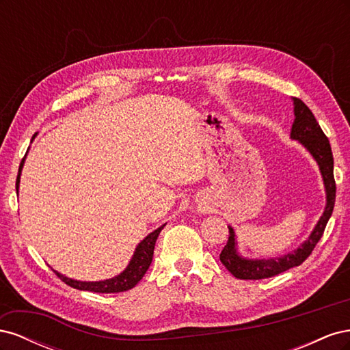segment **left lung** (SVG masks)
Instances as JSON below:
<instances>
[{"label":"left lung","mask_w":350,"mask_h":350,"mask_svg":"<svg viewBox=\"0 0 350 350\" xmlns=\"http://www.w3.org/2000/svg\"><path fill=\"white\" fill-rule=\"evenodd\" d=\"M292 100L295 120L291 130V139L299 142L314 157L317 165H319L325 188V207L308 239L304 241L295 251L284 254L282 257L247 258L241 256L238 251L235 229L232 226H228L229 239L225 248L220 252V261L237 279H266L276 276V274H280L292 267L299 266V264H302L310 257V254L315 248L317 242L323 237L327 221L333 213L336 200V183L333 175V153L330 142H328L325 134L321 130V126L317 122L311 109L298 98H292Z\"/></svg>","instance_id":"8db88e82"}]
</instances>
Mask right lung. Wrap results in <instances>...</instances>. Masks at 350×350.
Here are the masks:
<instances>
[{
    "label": "right lung",
    "instance_id": "add662e5",
    "mask_svg": "<svg viewBox=\"0 0 350 350\" xmlns=\"http://www.w3.org/2000/svg\"><path fill=\"white\" fill-rule=\"evenodd\" d=\"M33 139H35V135H33ZM33 139H31V140H33ZM25 157H23V161H22V163H20V167H18V175H17V181H16L17 194H18V185H20V175H22V169H23V165H25ZM165 225L159 226L157 229L150 232V234L147 235L139 243V245L135 247V251H134L133 257L129 262V266H126L125 270L121 271L118 276H115L112 279H107V280H99V282L74 280V279H70V278L64 276V274L55 271L57 276L62 282L67 283L68 286H71V288L79 289V291H90V292H98V293H118V292H125L129 289H133L134 286L143 279L147 269L150 267V262L153 260V250H154L156 239H157L159 234H161V230L165 228Z\"/></svg>",
    "mask_w": 350,
    "mask_h": 350
}]
</instances>
